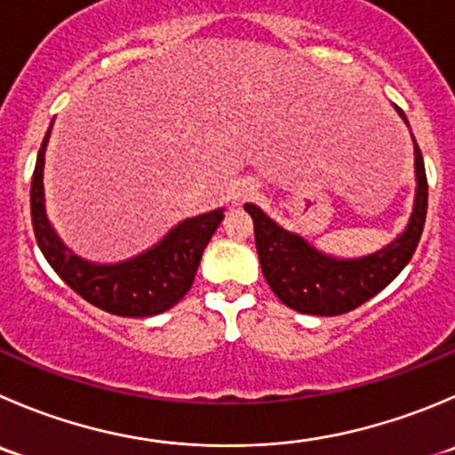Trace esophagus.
I'll list each match as a JSON object with an SVG mask.
<instances>
[{
	"mask_svg": "<svg viewBox=\"0 0 455 455\" xmlns=\"http://www.w3.org/2000/svg\"><path fill=\"white\" fill-rule=\"evenodd\" d=\"M255 191H258V187H255L253 182H240V187H237V191H235V200L237 202H244V200H249V197H253L255 196Z\"/></svg>",
	"mask_w": 455,
	"mask_h": 455,
	"instance_id": "1",
	"label": "esophagus"
}]
</instances>
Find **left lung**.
I'll list each match as a JSON object with an SVG mask.
<instances>
[{
    "instance_id": "left-lung-1",
    "label": "left lung",
    "mask_w": 455,
    "mask_h": 455,
    "mask_svg": "<svg viewBox=\"0 0 455 455\" xmlns=\"http://www.w3.org/2000/svg\"><path fill=\"white\" fill-rule=\"evenodd\" d=\"M394 108L409 126L403 108L395 104ZM413 156L416 200L411 218L394 242L363 258H335L322 253L302 235L282 228L259 206L251 202L244 204V211L253 218L255 246L264 277L286 307L311 315H342L380 293L407 267L416 253L427 218V173L416 140Z\"/></svg>"
}]
</instances>
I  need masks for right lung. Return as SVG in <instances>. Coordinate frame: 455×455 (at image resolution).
<instances>
[{"label": "right lung", "instance_id": "1", "mask_svg": "<svg viewBox=\"0 0 455 455\" xmlns=\"http://www.w3.org/2000/svg\"><path fill=\"white\" fill-rule=\"evenodd\" d=\"M52 124L44 135L30 184V215L37 244L57 275L92 307L122 317H151L169 311L191 289L206 244L224 220V209L196 215L171 228L135 258L97 264L68 249L48 222L44 200V156Z\"/></svg>", "mask_w": 455, "mask_h": 455}]
</instances>
